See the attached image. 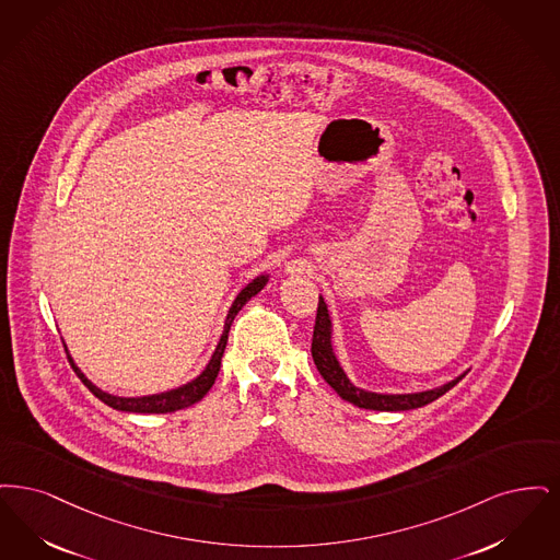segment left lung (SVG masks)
Wrapping results in <instances>:
<instances>
[{"instance_id":"8db88e82","label":"left lung","mask_w":560,"mask_h":560,"mask_svg":"<svg viewBox=\"0 0 560 560\" xmlns=\"http://www.w3.org/2000/svg\"><path fill=\"white\" fill-rule=\"evenodd\" d=\"M312 355L314 362L319 370V374L324 376V381L339 393V397L358 406L364 410H378V412H401V410H413V408H422L431 401H435L441 395H445L452 387H456L463 376H458L456 381L439 387L433 390H422V393H410V395H378V393H368V390L358 389L349 383V378L345 376L341 365L337 362L335 353H332V342H330V317L326 303L317 301L316 326H314V339H312Z\"/></svg>"}]
</instances>
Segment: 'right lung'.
<instances>
[{"instance_id":"obj_1","label":"right lung","mask_w":560,"mask_h":560,"mask_svg":"<svg viewBox=\"0 0 560 560\" xmlns=\"http://www.w3.org/2000/svg\"><path fill=\"white\" fill-rule=\"evenodd\" d=\"M266 282H268V278H266V276H259V278H255L248 287H244L241 294L236 296V301L232 303L230 314L225 317V328H223V335H221V339H219L218 349H215L211 362L202 370V374H200L198 378H195V381L188 383V385H184V387H179V389L167 390V393H161V395H150V397H117V395H108V393H104V390L94 387V385L83 376V372L73 364V360H71V365H73L77 376L81 378V383H83L88 389L92 390L100 401H104L106 406H110V408H115V410L136 413H167L175 412V410H184V408H190L192 404L200 401V399L209 393V389H211L213 383H215V378H218L221 355H223V349H225V345H228V332H230V326H232L234 317L243 310L244 303H246L250 296H255L257 292L266 287Z\"/></svg>"}]
</instances>
